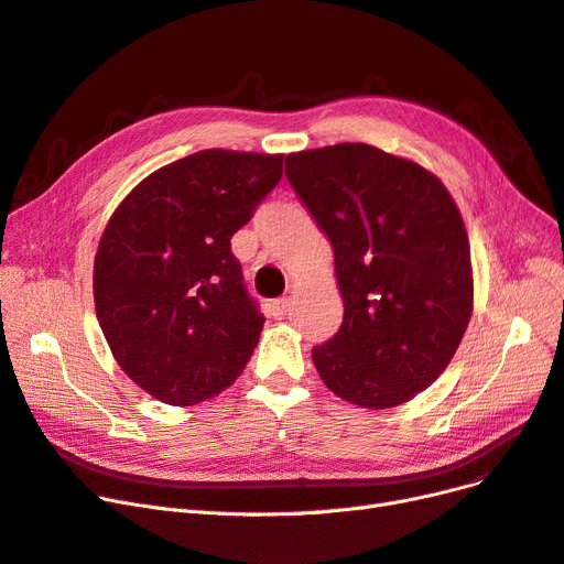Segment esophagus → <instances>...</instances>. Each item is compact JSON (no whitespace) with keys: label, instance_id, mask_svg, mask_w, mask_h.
Listing matches in <instances>:
<instances>
[{"label":"esophagus","instance_id":"obj_1","mask_svg":"<svg viewBox=\"0 0 564 564\" xmlns=\"http://www.w3.org/2000/svg\"><path fill=\"white\" fill-rule=\"evenodd\" d=\"M290 306H293V302H290V297H279V300H274L271 302V316L274 318H283L288 311H290Z\"/></svg>","mask_w":564,"mask_h":564}]
</instances>
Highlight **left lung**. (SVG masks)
Returning a JSON list of instances; mask_svg holds the SVG:
<instances>
[{"instance_id":"8db88e82","label":"left lung","mask_w":564,"mask_h":564,"mask_svg":"<svg viewBox=\"0 0 564 564\" xmlns=\"http://www.w3.org/2000/svg\"><path fill=\"white\" fill-rule=\"evenodd\" d=\"M285 176L335 248L339 332L311 356L337 398L390 409L430 388L474 306L469 239L444 183L367 143L290 153Z\"/></svg>"}]
</instances>
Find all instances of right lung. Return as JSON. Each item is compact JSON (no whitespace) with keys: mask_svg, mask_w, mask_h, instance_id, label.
<instances>
[{"mask_svg":"<svg viewBox=\"0 0 564 564\" xmlns=\"http://www.w3.org/2000/svg\"><path fill=\"white\" fill-rule=\"evenodd\" d=\"M283 176V155L199 151L120 202L95 256V308L120 369L155 400H212L253 356L264 316L232 235Z\"/></svg>","mask_w":564,"mask_h":564,"instance_id":"add662e5","label":"right lung"}]
</instances>
